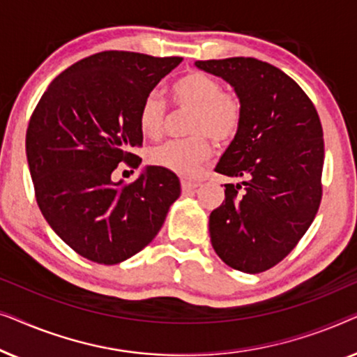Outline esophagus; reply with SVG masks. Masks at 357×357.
I'll list each match as a JSON object with an SVG mask.
<instances>
[{
    "label": "esophagus",
    "mask_w": 357,
    "mask_h": 357,
    "mask_svg": "<svg viewBox=\"0 0 357 357\" xmlns=\"http://www.w3.org/2000/svg\"><path fill=\"white\" fill-rule=\"evenodd\" d=\"M198 183L197 182H190V180H182V192L183 193H192L193 190H197Z\"/></svg>",
    "instance_id": "34e87169"
}]
</instances>
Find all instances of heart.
<instances>
[{"instance_id":"obj_1","label":"heart","mask_w":357,"mask_h":357,"mask_svg":"<svg viewBox=\"0 0 357 357\" xmlns=\"http://www.w3.org/2000/svg\"><path fill=\"white\" fill-rule=\"evenodd\" d=\"M174 105L190 110L187 131L192 136L172 139L151 149L149 160L170 172L192 177L199 164L211 154L214 143L226 144L236 138L242 126L243 105L236 92L222 91L213 76L203 71H188L169 87ZM165 105L158 94H149L141 102L138 126L144 136L154 138L164 123Z\"/></svg>"}]
</instances>
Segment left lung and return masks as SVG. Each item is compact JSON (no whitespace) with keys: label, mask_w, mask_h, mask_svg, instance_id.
I'll return each instance as SVG.
<instances>
[{"label":"left lung","mask_w":357,"mask_h":357,"mask_svg":"<svg viewBox=\"0 0 357 357\" xmlns=\"http://www.w3.org/2000/svg\"><path fill=\"white\" fill-rule=\"evenodd\" d=\"M195 65L229 82L243 105L241 130L214 170L245 180L224 185L226 199L209 214L213 248L234 270L266 271L319 211L325 154L319 114L301 86L270 63L236 56Z\"/></svg>","instance_id":"8db88e82"}]
</instances>
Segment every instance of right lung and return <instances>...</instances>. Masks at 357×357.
Wrapping results in <instances>:
<instances>
[{
	"label": "right lung",
	"instance_id": "right-lung-1",
	"mask_svg": "<svg viewBox=\"0 0 357 357\" xmlns=\"http://www.w3.org/2000/svg\"><path fill=\"white\" fill-rule=\"evenodd\" d=\"M180 56L109 50L75 63L50 82L27 126L26 154L43 218L87 260L116 265L143 250L180 197L178 177L148 165L133 183L114 182L143 144L141 102Z\"/></svg>",
	"mask_w": 357,
	"mask_h": 357
}]
</instances>
